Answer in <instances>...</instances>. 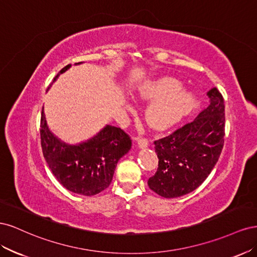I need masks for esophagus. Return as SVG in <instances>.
<instances>
[{
	"label": "esophagus",
	"instance_id": "esophagus-1",
	"mask_svg": "<svg viewBox=\"0 0 257 257\" xmlns=\"http://www.w3.org/2000/svg\"><path fill=\"white\" fill-rule=\"evenodd\" d=\"M135 141L137 142V144H138V147L141 148V149H145V148H147L148 147V139H146V138H143V137H137V138H135Z\"/></svg>",
	"mask_w": 257,
	"mask_h": 257
}]
</instances>
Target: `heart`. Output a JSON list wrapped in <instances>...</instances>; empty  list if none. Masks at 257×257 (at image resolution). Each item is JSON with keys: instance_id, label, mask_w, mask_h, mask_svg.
Returning a JSON list of instances; mask_svg holds the SVG:
<instances>
[{"instance_id": "1", "label": "heart", "mask_w": 257, "mask_h": 257, "mask_svg": "<svg viewBox=\"0 0 257 257\" xmlns=\"http://www.w3.org/2000/svg\"><path fill=\"white\" fill-rule=\"evenodd\" d=\"M181 88L182 83L170 76L139 85L136 96L143 100H151L145 110L146 121L151 127L165 130L182 120L196 107V95Z\"/></svg>"}]
</instances>
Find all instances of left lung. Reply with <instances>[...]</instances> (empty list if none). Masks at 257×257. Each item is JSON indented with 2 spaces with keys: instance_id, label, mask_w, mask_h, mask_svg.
I'll return each mask as SVG.
<instances>
[{
  "instance_id": "1",
  "label": "left lung",
  "mask_w": 257,
  "mask_h": 257,
  "mask_svg": "<svg viewBox=\"0 0 257 257\" xmlns=\"http://www.w3.org/2000/svg\"><path fill=\"white\" fill-rule=\"evenodd\" d=\"M207 95L210 104L195 120L154 142L159 167L148 185L162 197L176 198L196 190L220 158L225 135L224 99L216 88Z\"/></svg>"
}]
</instances>
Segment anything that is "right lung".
Instances as JSON below:
<instances>
[{"label":"right lung","mask_w":257,"mask_h":257,"mask_svg":"<svg viewBox=\"0 0 257 257\" xmlns=\"http://www.w3.org/2000/svg\"><path fill=\"white\" fill-rule=\"evenodd\" d=\"M71 67L68 64L62 68L53 82ZM41 142L44 158L57 180L66 190L83 196L96 195L109 186L116 163L132 147L127 134L108 124L88 141L69 145L50 131L44 109Z\"/></svg>","instance_id":"right-lung-1"}]
</instances>
